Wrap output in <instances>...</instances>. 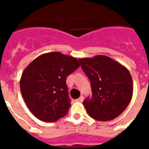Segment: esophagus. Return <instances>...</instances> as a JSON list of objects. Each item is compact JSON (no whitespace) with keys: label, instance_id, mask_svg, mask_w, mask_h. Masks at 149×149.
Listing matches in <instances>:
<instances>
[{"label":"esophagus","instance_id":"1","mask_svg":"<svg viewBox=\"0 0 149 149\" xmlns=\"http://www.w3.org/2000/svg\"><path fill=\"white\" fill-rule=\"evenodd\" d=\"M83 100H84V97H79L78 98V99H77L76 100V101L77 102H82L83 101Z\"/></svg>","mask_w":149,"mask_h":149}]
</instances>
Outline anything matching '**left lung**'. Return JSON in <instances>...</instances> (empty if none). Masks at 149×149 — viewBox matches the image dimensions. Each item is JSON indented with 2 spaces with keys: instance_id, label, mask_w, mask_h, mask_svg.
Masks as SVG:
<instances>
[{
  "instance_id": "obj_1",
  "label": "left lung",
  "mask_w": 149,
  "mask_h": 149,
  "mask_svg": "<svg viewBox=\"0 0 149 149\" xmlns=\"http://www.w3.org/2000/svg\"><path fill=\"white\" fill-rule=\"evenodd\" d=\"M91 81L92 98L83 104L93 119L111 120L125 111L133 95V82L127 68L106 56L79 58Z\"/></svg>"
}]
</instances>
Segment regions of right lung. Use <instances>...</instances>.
I'll return each mask as SVG.
<instances>
[{
    "instance_id": "add662e5",
    "label": "right lung",
    "mask_w": 149,
    "mask_h": 149,
    "mask_svg": "<svg viewBox=\"0 0 149 149\" xmlns=\"http://www.w3.org/2000/svg\"><path fill=\"white\" fill-rule=\"evenodd\" d=\"M78 59L58 52L35 58L20 79L22 97L31 113L45 122H55L70 107L66 77L79 66Z\"/></svg>"
}]
</instances>
